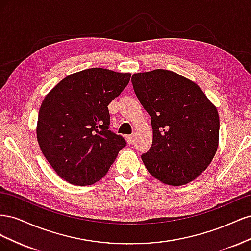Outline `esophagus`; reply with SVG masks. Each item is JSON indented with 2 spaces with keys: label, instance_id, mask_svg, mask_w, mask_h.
<instances>
[{
  "label": "esophagus",
  "instance_id": "1",
  "mask_svg": "<svg viewBox=\"0 0 251 251\" xmlns=\"http://www.w3.org/2000/svg\"><path fill=\"white\" fill-rule=\"evenodd\" d=\"M126 139L127 141L128 144H132L134 142V139H135V135L132 134V135H126Z\"/></svg>",
  "mask_w": 251,
  "mask_h": 251
}]
</instances>
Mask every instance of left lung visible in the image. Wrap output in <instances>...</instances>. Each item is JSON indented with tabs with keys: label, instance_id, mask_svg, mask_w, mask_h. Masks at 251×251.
<instances>
[{
	"label": "left lung",
	"instance_id": "obj_1",
	"mask_svg": "<svg viewBox=\"0 0 251 251\" xmlns=\"http://www.w3.org/2000/svg\"><path fill=\"white\" fill-rule=\"evenodd\" d=\"M132 83L153 127V143L141 156L147 170L173 186L195 180L218 149L217 108L197 83L170 70L135 73Z\"/></svg>",
	"mask_w": 251,
	"mask_h": 251
}]
</instances>
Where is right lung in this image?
<instances>
[{
  "label": "right lung",
  "instance_id": "1",
  "mask_svg": "<svg viewBox=\"0 0 251 251\" xmlns=\"http://www.w3.org/2000/svg\"><path fill=\"white\" fill-rule=\"evenodd\" d=\"M130 73L91 68L60 80L44 98L37 142L60 178L74 185L100 181L126 146L110 130L108 105L130 81Z\"/></svg>",
  "mask_w": 251,
  "mask_h": 251
}]
</instances>
